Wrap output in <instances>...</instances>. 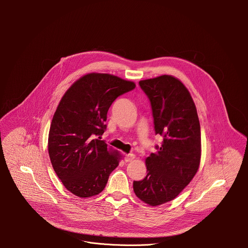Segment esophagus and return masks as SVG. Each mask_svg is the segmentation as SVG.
Listing matches in <instances>:
<instances>
[{
    "mask_svg": "<svg viewBox=\"0 0 248 248\" xmlns=\"http://www.w3.org/2000/svg\"><path fill=\"white\" fill-rule=\"evenodd\" d=\"M124 159H125L126 162H131L135 159V155L134 154H127V155H125Z\"/></svg>",
    "mask_w": 248,
    "mask_h": 248,
    "instance_id": "obj_1",
    "label": "esophagus"
}]
</instances>
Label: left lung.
Segmentation results:
<instances>
[{"label": "left lung", "mask_w": 248, "mask_h": 248, "mask_svg": "<svg viewBox=\"0 0 248 248\" xmlns=\"http://www.w3.org/2000/svg\"><path fill=\"white\" fill-rule=\"evenodd\" d=\"M148 96L156 134L163 136L157 152L146 158L147 174L133 182L135 195L150 206L178 196L192 181L201 159L200 124L193 99L185 84L164 75L140 80Z\"/></svg>", "instance_id": "8db88e82"}]
</instances>
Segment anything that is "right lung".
Listing matches in <instances>:
<instances>
[{"label":"right lung","mask_w":248,"mask_h":248,"mask_svg":"<svg viewBox=\"0 0 248 248\" xmlns=\"http://www.w3.org/2000/svg\"><path fill=\"white\" fill-rule=\"evenodd\" d=\"M135 83L109 74L91 73L78 79L62 97L48 137L53 169L63 186L86 198L99 194L123 155L101 140L112 103ZM99 136V139L95 136Z\"/></svg>","instance_id":"obj_1"}]
</instances>
